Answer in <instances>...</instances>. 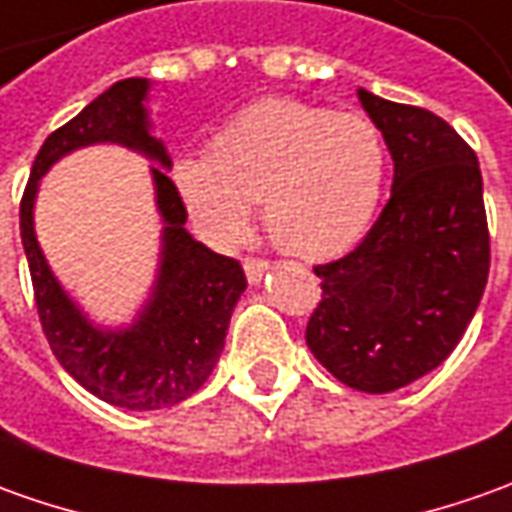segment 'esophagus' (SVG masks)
I'll list each match as a JSON object with an SVG mask.
<instances>
[{
    "instance_id": "obj_1",
    "label": "esophagus",
    "mask_w": 512,
    "mask_h": 512,
    "mask_svg": "<svg viewBox=\"0 0 512 512\" xmlns=\"http://www.w3.org/2000/svg\"><path fill=\"white\" fill-rule=\"evenodd\" d=\"M243 271H246V280L249 283H260L263 274L269 271V260H263V257H246L243 260Z\"/></svg>"
}]
</instances>
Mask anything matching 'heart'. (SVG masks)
I'll return each instance as SVG.
<instances>
[{"instance_id":"obj_1","label":"heart","mask_w":512,"mask_h":512,"mask_svg":"<svg viewBox=\"0 0 512 512\" xmlns=\"http://www.w3.org/2000/svg\"><path fill=\"white\" fill-rule=\"evenodd\" d=\"M387 179V142L364 114H336L294 97L246 106L187 156L173 182L193 227L215 246L249 232L263 201L271 241L302 260L350 249L373 224Z\"/></svg>"}]
</instances>
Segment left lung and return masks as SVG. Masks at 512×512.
<instances>
[{
  "label": "left lung",
  "instance_id": "8db88e82",
  "mask_svg": "<svg viewBox=\"0 0 512 512\" xmlns=\"http://www.w3.org/2000/svg\"><path fill=\"white\" fill-rule=\"evenodd\" d=\"M384 134L392 196L367 238L314 266L305 328L319 364L358 392H392L443 364L488 283L490 235L474 148L420 106L358 89Z\"/></svg>",
  "mask_w": 512,
  "mask_h": 512
}]
</instances>
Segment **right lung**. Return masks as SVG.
Masks as SVG:
<instances>
[{
  "mask_svg": "<svg viewBox=\"0 0 512 512\" xmlns=\"http://www.w3.org/2000/svg\"><path fill=\"white\" fill-rule=\"evenodd\" d=\"M145 78L117 81L69 123L55 128L38 151L19 207L24 255L33 277L38 319L52 353L83 389L123 409H162L190 398L224 350L229 316L246 288L235 257L215 255L184 229L187 210L165 170H154L156 204L165 218L162 269L154 297L137 325L100 330L64 294L33 232L38 179L58 159L92 142H120L170 168L165 145L148 134Z\"/></svg>",
  "mask_w": 512,
  "mask_h": 512,
  "instance_id": "1",
  "label": "right lung"
}]
</instances>
